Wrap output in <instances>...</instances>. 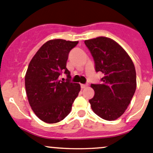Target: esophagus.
<instances>
[{
    "label": "esophagus",
    "instance_id": "obj_1",
    "mask_svg": "<svg viewBox=\"0 0 153 153\" xmlns=\"http://www.w3.org/2000/svg\"><path fill=\"white\" fill-rule=\"evenodd\" d=\"M88 86V84H81V87L82 88V89H84V88H85V87H86V86Z\"/></svg>",
    "mask_w": 153,
    "mask_h": 153
}]
</instances>
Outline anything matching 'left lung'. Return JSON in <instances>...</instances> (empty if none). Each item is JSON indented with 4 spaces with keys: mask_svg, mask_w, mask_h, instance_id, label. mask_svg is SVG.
I'll list each match as a JSON object with an SVG mask.
<instances>
[{
    "mask_svg": "<svg viewBox=\"0 0 153 153\" xmlns=\"http://www.w3.org/2000/svg\"><path fill=\"white\" fill-rule=\"evenodd\" d=\"M95 61V71L104 77L101 84H91L95 95L89 100L96 115L113 121L124 114L136 89L135 66L118 43L106 37L84 41Z\"/></svg>",
    "mask_w": 153,
    "mask_h": 153,
    "instance_id": "8db88e82",
    "label": "left lung"
}]
</instances>
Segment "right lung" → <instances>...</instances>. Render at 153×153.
Here are the masks:
<instances>
[{
  "label": "right lung",
  "mask_w": 153,
  "mask_h": 153,
  "mask_svg": "<svg viewBox=\"0 0 153 153\" xmlns=\"http://www.w3.org/2000/svg\"><path fill=\"white\" fill-rule=\"evenodd\" d=\"M78 41L55 39L46 42L31 60L25 75V87L30 106L46 123L54 124L69 115L81 90L79 84L70 81L67 69L68 55ZM64 72L67 81L59 80Z\"/></svg>",
  "instance_id": "1"
}]
</instances>
